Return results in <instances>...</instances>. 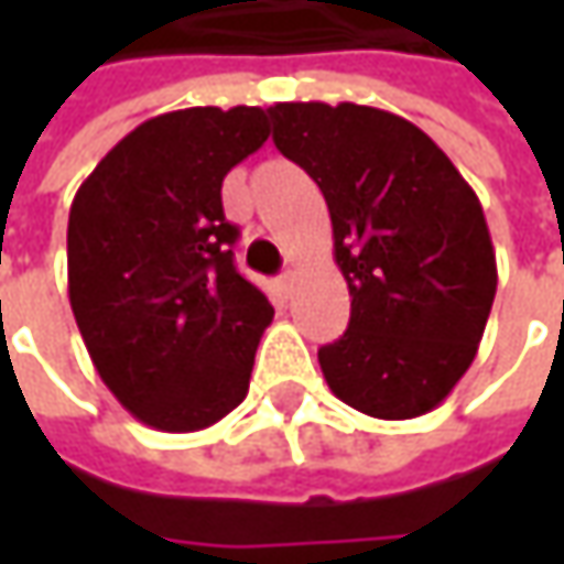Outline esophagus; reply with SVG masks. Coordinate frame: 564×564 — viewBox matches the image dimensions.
Instances as JSON below:
<instances>
[{"instance_id": "obj_1", "label": "esophagus", "mask_w": 564, "mask_h": 564, "mask_svg": "<svg viewBox=\"0 0 564 564\" xmlns=\"http://www.w3.org/2000/svg\"><path fill=\"white\" fill-rule=\"evenodd\" d=\"M294 282H297V279H294V272L285 270V272H282V275H279V292L292 294L294 292Z\"/></svg>"}]
</instances>
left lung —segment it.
<instances>
[{
    "label": "left lung",
    "instance_id": "obj_1",
    "mask_svg": "<svg viewBox=\"0 0 564 564\" xmlns=\"http://www.w3.org/2000/svg\"><path fill=\"white\" fill-rule=\"evenodd\" d=\"M272 141L314 178L351 294L319 348L336 399L379 421L421 417L465 377L496 297L484 206L417 124L358 102H275Z\"/></svg>",
    "mask_w": 564,
    "mask_h": 564
}]
</instances>
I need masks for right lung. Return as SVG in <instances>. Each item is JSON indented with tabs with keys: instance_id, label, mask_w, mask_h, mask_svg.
<instances>
[{
	"instance_id": "right-lung-1",
	"label": "right lung",
	"mask_w": 564,
	"mask_h": 564,
	"mask_svg": "<svg viewBox=\"0 0 564 564\" xmlns=\"http://www.w3.org/2000/svg\"><path fill=\"white\" fill-rule=\"evenodd\" d=\"M267 138L260 106L165 112L124 134L77 187V329L109 392L153 430H204L248 395L272 304L235 270L223 178Z\"/></svg>"
}]
</instances>
